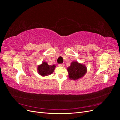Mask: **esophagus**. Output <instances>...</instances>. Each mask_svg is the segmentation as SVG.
I'll return each mask as SVG.
<instances>
[{"label":"esophagus","instance_id":"obj_1","mask_svg":"<svg viewBox=\"0 0 120 120\" xmlns=\"http://www.w3.org/2000/svg\"><path fill=\"white\" fill-rule=\"evenodd\" d=\"M59 67H64V64H59Z\"/></svg>","mask_w":120,"mask_h":120}]
</instances>
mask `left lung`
I'll return each mask as SVG.
<instances>
[{"mask_svg": "<svg viewBox=\"0 0 120 120\" xmlns=\"http://www.w3.org/2000/svg\"><path fill=\"white\" fill-rule=\"evenodd\" d=\"M69 79L76 81L82 78L87 71V68L85 64L79 63L77 61H73L70 67L67 68Z\"/></svg>", "mask_w": 120, "mask_h": 120, "instance_id": "left-lung-1", "label": "left lung"}]
</instances>
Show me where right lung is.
<instances>
[{
	"mask_svg": "<svg viewBox=\"0 0 120 120\" xmlns=\"http://www.w3.org/2000/svg\"><path fill=\"white\" fill-rule=\"evenodd\" d=\"M56 66L55 65H49L46 61H43L41 64L38 66V74L42 77H45L53 73Z\"/></svg>",
	"mask_w": 120,
	"mask_h": 120,
	"instance_id": "obj_1",
	"label": "right lung"
}]
</instances>
